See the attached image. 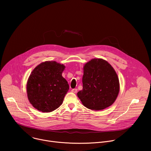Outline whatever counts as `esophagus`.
I'll list each match as a JSON object with an SVG mask.
<instances>
[{
  "instance_id": "esophagus-1",
  "label": "esophagus",
  "mask_w": 151,
  "mask_h": 151,
  "mask_svg": "<svg viewBox=\"0 0 151 151\" xmlns=\"http://www.w3.org/2000/svg\"><path fill=\"white\" fill-rule=\"evenodd\" d=\"M77 91H78L77 89H72V92L73 93H77Z\"/></svg>"
}]
</instances>
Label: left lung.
<instances>
[{
	"label": "left lung",
	"instance_id": "obj_1",
	"mask_svg": "<svg viewBox=\"0 0 151 151\" xmlns=\"http://www.w3.org/2000/svg\"><path fill=\"white\" fill-rule=\"evenodd\" d=\"M83 88L77 93L84 106L100 111L111 106L119 92V82L113 67L102 58H93L83 68Z\"/></svg>",
	"mask_w": 151,
	"mask_h": 151
}]
</instances>
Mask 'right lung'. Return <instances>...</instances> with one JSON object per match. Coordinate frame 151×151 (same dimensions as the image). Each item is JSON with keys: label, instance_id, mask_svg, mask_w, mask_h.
I'll return each mask as SVG.
<instances>
[{"label": "right lung", "instance_id": "right-lung-1", "mask_svg": "<svg viewBox=\"0 0 151 151\" xmlns=\"http://www.w3.org/2000/svg\"><path fill=\"white\" fill-rule=\"evenodd\" d=\"M65 68L55 61H47L33 70L26 89L28 99L35 109L51 112L63 103L69 89L68 81L62 76Z\"/></svg>", "mask_w": 151, "mask_h": 151}]
</instances>
